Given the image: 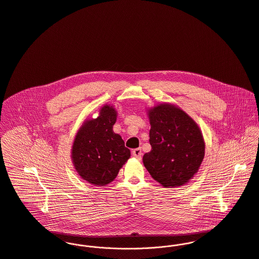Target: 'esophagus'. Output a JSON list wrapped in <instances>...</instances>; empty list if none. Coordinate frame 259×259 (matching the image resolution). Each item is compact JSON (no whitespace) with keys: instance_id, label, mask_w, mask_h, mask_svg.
<instances>
[{"instance_id":"esophagus-1","label":"esophagus","mask_w":259,"mask_h":259,"mask_svg":"<svg viewBox=\"0 0 259 259\" xmlns=\"http://www.w3.org/2000/svg\"><path fill=\"white\" fill-rule=\"evenodd\" d=\"M132 155H133V157H134V158H136V159L140 160V159H141V157H142V150H141V148L134 149V150L132 151Z\"/></svg>"}]
</instances>
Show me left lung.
Masks as SVG:
<instances>
[{"instance_id": "obj_1", "label": "left lung", "mask_w": 259, "mask_h": 259, "mask_svg": "<svg viewBox=\"0 0 259 259\" xmlns=\"http://www.w3.org/2000/svg\"><path fill=\"white\" fill-rule=\"evenodd\" d=\"M151 151L143 156L145 168L165 188L188 184L198 172L205 144L199 125L180 107L159 103L148 109Z\"/></svg>"}]
</instances>
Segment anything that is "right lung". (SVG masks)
Returning <instances> with one entry per match:
<instances>
[{
	"label": "right lung",
	"mask_w": 259,
	"mask_h": 259,
	"mask_svg": "<svg viewBox=\"0 0 259 259\" xmlns=\"http://www.w3.org/2000/svg\"><path fill=\"white\" fill-rule=\"evenodd\" d=\"M116 119L115 108L105 104L96 118L82 123L74 137L72 164L80 178L91 185L110 184L131 156L121 136L113 131Z\"/></svg>",
	"instance_id": "right-lung-1"
}]
</instances>
